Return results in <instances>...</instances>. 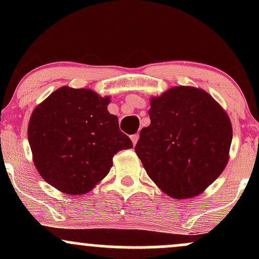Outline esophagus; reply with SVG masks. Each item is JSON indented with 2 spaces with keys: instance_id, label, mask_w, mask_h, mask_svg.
I'll return each instance as SVG.
<instances>
[{
  "instance_id": "esophagus-1",
  "label": "esophagus",
  "mask_w": 259,
  "mask_h": 259,
  "mask_svg": "<svg viewBox=\"0 0 259 259\" xmlns=\"http://www.w3.org/2000/svg\"><path fill=\"white\" fill-rule=\"evenodd\" d=\"M130 139H132L134 146H135L136 142H138V140H139V134H135V135H132V136H130Z\"/></svg>"
}]
</instances>
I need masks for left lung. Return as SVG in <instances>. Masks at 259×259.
Returning <instances> with one entry per match:
<instances>
[{"label":"left lung","instance_id":"obj_1","mask_svg":"<svg viewBox=\"0 0 259 259\" xmlns=\"http://www.w3.org/2000/svg\"><path fill=\"white\" fill-rule=\"evenodd\" d=\"M151 124L135 152L153 183L173 198L200 195L227 167L233 127L208 92L175 86L151 99Z\"/></svg>","mask_w":259,"mask_h":259}]
</instances>
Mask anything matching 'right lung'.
Masks as SVG:
<instances>
[{
    "instance_id": "1",
    "label": "right lung",
    "mask_w": 259,
    "mask_h": 259,
    "mask_svg": "<svg viewBox=\"0 0 259 259\" xmlns=\"http://www.w3.org/2000/svg\"><path fill=\"white\" fill-rule=\"evenodd\" d=\"M109 97L90 89L59 88L32 112L28 140L45 181L68 195L86 194L113 165V156L133 147L107 109Z\"/></svg>"
}]
</instances>
